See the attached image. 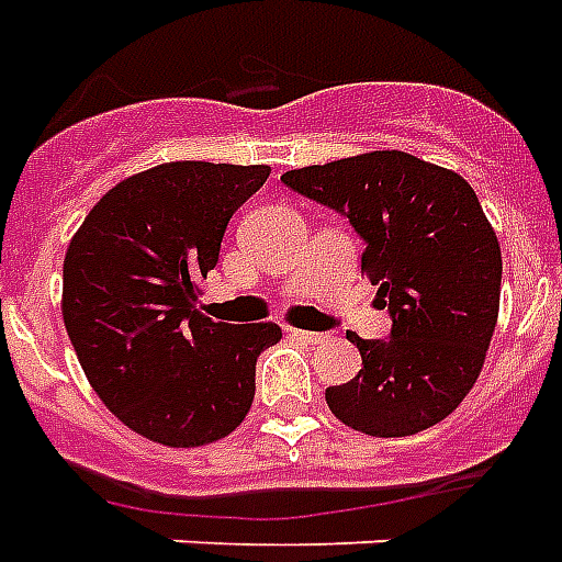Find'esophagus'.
Listing matches in <instances>:
<instances>
[{
  "instance_id": "1",
  "label": "esophagus",
  "mask_w": 562,
  "mask_h": 562,
  "mask_svg": "<svg viewBox=\"0 0 562 562\" xmlns=\"http://www.w3.org/2000/svg\"><path fill=\"white\" fill-rule=\"evenodd\" d=\"M293 336L295 339H302V342H310V345H318L327 339L325 334H316V330H293Z\"/></svg>"
}]
</instances>
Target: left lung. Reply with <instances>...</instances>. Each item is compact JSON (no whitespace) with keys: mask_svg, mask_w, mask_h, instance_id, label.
Listing matches in <instances>:
<instances>
[{"mask_svg":"<svg viewBox=\"0 0 562 562\" xmlns=\"http://www.w3.org/2000/svg\"><path fill=\"white\" fill-rule=\"evenodd\" d=\"M281 182L348 217L392 316L389 339L348 336L362 368L327 389L330 412L376 438L443 420L473 389L499 316V240L473 188L401 150L286 170Z\"/></svg>","mask_w":562,"mask_h":562,"instance_id":"1","label":"left lung"}]
</instances>
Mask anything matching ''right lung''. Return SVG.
<instances>
[{"mask_svg": "<svg viewBox=\"0 0 562 562\" xmlns=\"http://www.w3.org/2000/svg\"><path fill=\"white\" fill-rule=\"evenodd\" d=\"M267 165L168 161L106 191L63 260V322L103 406L165 447H203L240 426L255 362L281 327L214 322L200 281Z\"/></svg>", "mask_w": 562, "mask_h": 562, "instance_id": "obj_1", "label": "right lung"}]
</instances>
